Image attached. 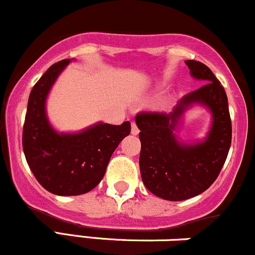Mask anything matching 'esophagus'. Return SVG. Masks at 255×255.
<instances>
[{
    "label": "esophagus",
    "mask_w": 255,
    "mask_h": 255,
    "mask_svg": "<svg viewBox=\"0 0 255 255\" xmlns=\"http://www.w3.org/2000/svg\"><path fill=\"white\" fill-rule=\"evenodd\" d=\"M138 132H139V130H138V128H137L136 123L132 122V123H131V133H132V134H138Z\"/></svg>",
    "instance_id": "obj_1"
}]
</instances>
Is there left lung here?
I'll return each mask as SVG.
<instances>
[{
	"mask_svg": "<svg viewBox=\"0 0 255 255\" xmlns=\"http://www.w3.org/2000/svg\"><path fill=\"white\" fill-rule=\"evenodd\" d=\"M185 63L191 75L204 85L185 95L173 112L142 111L136 115L143 184L155 196L173 202L192 198L208 190L220 174L232 144V121L223 86L203 63ZM193 102L208 106L214 122L204 142L182 146L172 132L183 111Z\"/></svg>",
	"mask_w": 255,
	"mask_h": 255,
	"instance_id": "obj_1",
	"label": "left lung"
}]
</instances>
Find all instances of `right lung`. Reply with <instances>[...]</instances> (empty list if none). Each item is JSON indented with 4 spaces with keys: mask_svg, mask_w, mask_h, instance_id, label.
Masks as SVG:
<instances>
[{
    "mask_svg": "<svg viewBox=\"0 0 255 255\" xmlns=\"http://www.w3.org/2000/svg\"><path fill=\"white\" fill-rule=\"evenodd\" d=\"M70 59L52 64L33 86L22 130V148L33 175L45 190L58 196L92 191L104 178L113 151L130 134V122L99 123L80 133H57L45 115L51 86Z\"/></svg>",
    "mask_w": 255,
    "mask_h": 255,
    "instance_id": "1",
    "label": "right lung"
}]
</instances>
